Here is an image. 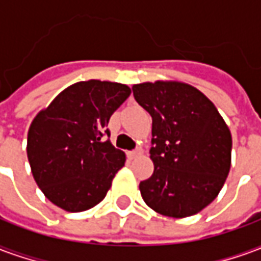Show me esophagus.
Listing matches in <instances>:
<instances>
[{"mask_svg":"<svg viewBox=\"0 0 261 261\" xmlns=\"http://www.w3.org/2000/svg\"><path fill=\"white\" fill-rule=\"evenodd\" d=\"M142 155V149L141 148H138L136 151H130V152H127V156L130 159H134V158H138V156H141Z\"/></svg>","mask_w":261,"mask_h":261,"instance_id":"obj_1","label":"esophagus"}]
</instances>
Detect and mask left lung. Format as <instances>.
I'll list each match as a JSON object with an SVG mask.
<instances>
[{"instance_id":"obj_1","label":"left lung","mask_w":261,"mask_h":261,"mask_svg":"<svg viewBox=\"0 0 261 261\" xmlns=\"http://www.w3.org/2000/svg\"><path fill=\"white\" fill-rule=\"evenodd\" d=\"M152 117V176L140 192L155 213L186 218L215 200L230 169L232 137L214 103L179 81L133 85Z\"/></svg>"}]
</instances>
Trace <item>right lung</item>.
<instances>
[{
    "mask_svg": "<svg viewBox=\"0 0 261 261\" xmlns=\"http://www.w3.org/2000/svg\"><path fill=\"white\" fill-rule=\"evenodd\" d=\"M130 93L119 82L81 81L36 114L26 152L35 181L54 205L81 213L106 197L125 153L105 136L110 116Z\"/></svg>",
    "mask_w": 261,
    "mask_h": 261,
    "instance_id": "obj_1",
    "label": "right lung"
}]
</instances>
